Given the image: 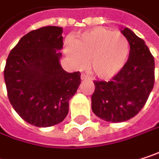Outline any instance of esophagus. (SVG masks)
I'll list each match as a JSON object with an SVG mask.
<instances>
[{
    "label": "esophagus",
    "instance_id": "1",
    "mask_svg": "<svg viewBox=\"0 0 159 159\" xmlns=\"http://www.w3.org/2000/svg\"><path fill=\"white\" fill-rule=\"evenodd\" d=\"M81 79L91 81V78H90V77H88V76H87V75H81Z\"/></svg>",
    "mask_w": 159,
    "mask_h": 159
}]
</instances>
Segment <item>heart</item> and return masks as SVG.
Segmentation results:
<instances>
[{
    "instance_id": "1",
    "label": "heart",
    "mask_w": 159,
    "mask_h": 159,
    "mask_svg": "<svg viewBox=\"0 0 159 159\" xmlns=\"http://www.w3.org/2000/svg\"><path fill=\"white\" fill-rule=\"evenodd\" d=\"M129 52L127 39L105 27L84 31L66 48L67 56L76 67H84L85 60H89L90 71L98 78L106 80L113 78L122 70Z\"/></svg>"
}]
</instances>
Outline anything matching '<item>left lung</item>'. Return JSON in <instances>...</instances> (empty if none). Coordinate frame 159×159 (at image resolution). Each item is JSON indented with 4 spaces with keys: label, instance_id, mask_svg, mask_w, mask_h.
I'll return each instance as SVG.
<instances>
[{
    "label": "left lung",
    "instance_id": "1",
    "mask_svg": "<svg viewBox=\"0 0 159 159\" xmlns=\"http://www.w3.org/2000/svg\"><path fill=\"white\" fill-rule=\"evenodd\" d=\"M130 44V54L122 70L112 80L95 81L92 111L109 122H121L143 109L155 82V61L142 39L131 29H120Z\"/></svg>",
    "mask_w": 159,
    "mask_h": 159
}]
</instances>
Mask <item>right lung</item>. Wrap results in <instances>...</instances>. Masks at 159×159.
<instances>
[{
  "mask_svg": "<svg viewBox=\"0 0 159 159\" xmlns=\"http://www.w3.org/2000/svg\"><path fill=\"white\" fill-rule=\"evenodd\" d=\"M61 34L60 26L30 31L6 61L4 81L10 103L25 121L37 127L61 122L81 84L79 72L67 73L60 63Z\"/></svg>",
  "mask_w": 159,
  "mask_h": 159,
  "instance_id": "add662e5",
  "label": "right lung"
}]
</instances>
